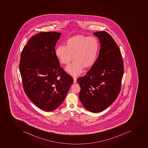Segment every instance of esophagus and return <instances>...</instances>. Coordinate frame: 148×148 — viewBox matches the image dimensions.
Listing matches in <instances>:
<instances>
[{
	"label": "esophagus",
	"mask_w": 148,
	"mask_h": 148,
	"mask_svg": "<svg viewBox=\"0 0 148 148\" xmlns=\"http://www.w3.org/2000/svg\"><path fill=\"white\" fill-rule=\"evenodd\" d=\"M77 82V79L75 77H73V83H75Z\"/></svg>",
	"instance_id": "esophagus-1"
}]
</instances>
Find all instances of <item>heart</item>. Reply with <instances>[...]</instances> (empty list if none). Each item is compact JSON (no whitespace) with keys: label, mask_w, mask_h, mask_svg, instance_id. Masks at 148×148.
Here are the masks:
<instances>
[{"label":"heart","mask_w":148,"mask_h":148,"mask_svg":"<svg viewBox=\"0 0 148 148\" xmlns=\"http://www.w3.org/2000/svg\"><path fill=\"white\" fill-rule=\"evenodd\" d=\"M99 49V42L95 37L78 35L69 38L66 46L57 47L55 53L60 62L65 65L69 64L74 56L75 62L66 66V70L76 76L82 72L84 68L89 69L95 63Z\"/></svg>","instance_id":"obj_1"}]
</instances>
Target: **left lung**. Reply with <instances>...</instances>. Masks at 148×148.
I'll use <instances>...</instances> for the list:
<instances>
[{
	"label": "left lung",
	"instance_id": "8db88e82",
	"mask_svg": "<svg viewBox=\"0 0 148 148\" xmlns=\"http://www.w3.org/2000/svg\"><path fill=\"white\" fill-rule=\"evenodd\" d=\"M100 44L99 55L84 76L78 78L79 99L89 112L97 113L111 106L121 89L124 69L120 50L112 36L105 32H94Z\"/></svg>",
	"mask_w": 148,
	"mask_h": 148
}]
</instances>
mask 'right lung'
<instances>
[{
    "mask_svg": "<svg viewBox=\"0 0 148 148\" xmlns=\"http://www.w3.org/2000/svg\"><path fill=\"white\" fill-rule=\"evenodd\" d=\"M61 34H36L21 53L19 70L24 91L36 106L46 112L54 111L62 104L73 81L60 66L55 53Z\"/></svg>",
    "mask_w": 148,
    "mask_h": 148,
    "instance_id": "1",
    "label": "right lung"
}]
</instances>
